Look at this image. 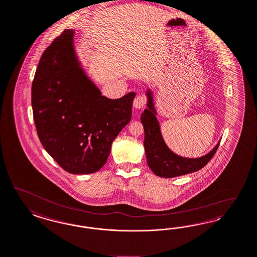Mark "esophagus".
Instances as JSON below:
<instances>
[{
  "label": "esophagus",
  "instance_id": "esophagus-1",
  "mask_svg": "<svg viewBox=\"0 0 257 257\" xmlns=\"http://www.w3.org/2000/svg\"><path fill=\"white\" fill-rule=\"evenodd\" d=\"M146 97L144 95H139L138 97L134 99V107L136 109H142L143 107L145 106L146 104Z\"/></svg>",
  "mask_w": 257,
  "mask_h": 257
}]
</instances>
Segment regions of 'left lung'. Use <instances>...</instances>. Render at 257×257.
Returning a JSON list of instances; mask_svg holds the SVG:
<instances>
[{
	"label": "left lung",
	"mask_w": 257,
	"mask_h": 257,
	"mask_svg": "<svg viewBox=\"0 0 257 257\" xmlns=\"http://www.w3.org/2000/svg\"><path fill=\"white\" fill-rule=\"evenodd\" d=\"M147 109L141 116L144 129V149L147 163L153 173L160 177H176L196 172L212 160L219 146V142L207 155L196 159L180 157L170 150L160 132V123L157 119V111L154 103L153 93L146 90Z\"/></svg>",
	"instance_id": "obj_1"
}]
</instances>
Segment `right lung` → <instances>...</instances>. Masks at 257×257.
I'll return each instance as SVG.
<instances>
[{"label": "right lung", "mask_w": 257, "mask_h": 257, "mask_svg": "<svg viewBox=\"0 0 257 257\" xmlns=\"http://www.w3.org/2000/svg\"><path fill=\"white\" fill-rule=\"evenodd\" d=\"M135 92L111 99L89 79L65 29L45 50L32 82L31 102L38 137L66 172H97L112 143L131 120Z\"/></svg>", "instance_id": "obj_1"}]
</instances>
